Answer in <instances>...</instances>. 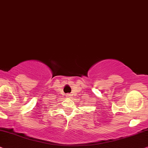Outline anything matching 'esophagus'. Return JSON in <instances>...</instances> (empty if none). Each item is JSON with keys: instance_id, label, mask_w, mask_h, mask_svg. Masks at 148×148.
<instances>
[{"instance_id": "34e87169", "label": "esophagus", "mask_w": 148, "mask_h": 148, "mask_svg": "<svg viewBox=\"0 0 148 148\" xmlns=\"http://www.w3.org/2000/svg\"><path fill=\"white\" fill-rule=\"evenodd\" d=\"M66 96H67V97H71L72 95V94H67Z\"/></svg>"}]
</instances>
